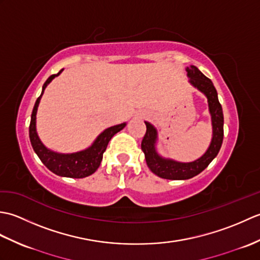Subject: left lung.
<instances>
[{
    "label": "left lung",
    "mask_w": 260,
    "mask_h": 260,
    "mask_svg": "<svg viewBox=\"0 0 260 260\" xmlns=\"http://www.w3.org/2000/svg\"><path fill=\"white\" fill-rule=\"evenodd\" d=\"M190 84L203 92L208 98L209 112L211 115L212 140L208 150L201 157L193 162H178L171 158L162 157L156 151L157 131L152 124L145 121L146 133L142 141V151L145 154L147 167L154 174L167 180H187L201 173L212 159L218 155L223 141V113L219 103L217 90L208 77L204 76L196 66L185 68Z\"/></svg>",
    "instance_id": "left-lung-1"
}]
</instances>
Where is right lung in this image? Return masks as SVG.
<instances>
[{
  "instance_id": "1",
  "label": "right lung",
  "mask_w": 260,
  "mask_h": 260,
  "mask_svg": "<svg viewBox=\"0 0 260 260\" xmlns=\"http://www.w3.org/2000/svg\"><path fill=\"white\" fill-rule=\"evenodd\" d=\"M62 69L59 71L57 75H52L49 77L47 81L43 84L41 95L38 97L37 102L35 104V107L32 110L31 115V121L29 127V136L30 142L33 147V150L37 153L39 158L41 162L46 165V167L51 171L52 173L57 174L59 176H64V178H73V179H82L86 176H89L92 173L96 172V170L101 165L103 159V154L106 151V147L108 145L109 141L112 137L118 133L126 126V123H121L119 125H115L112 127H108L105 129L102 134H99L95 142L92 143L91 146L84 151L71 153V154H61L50 151L45 145L42 144L37 133L36 127V119H37V110L39 103L41 101V97L43 95L46 87L50 84L53 78L61 74Z\"/></svg>"
}]
</instances>
